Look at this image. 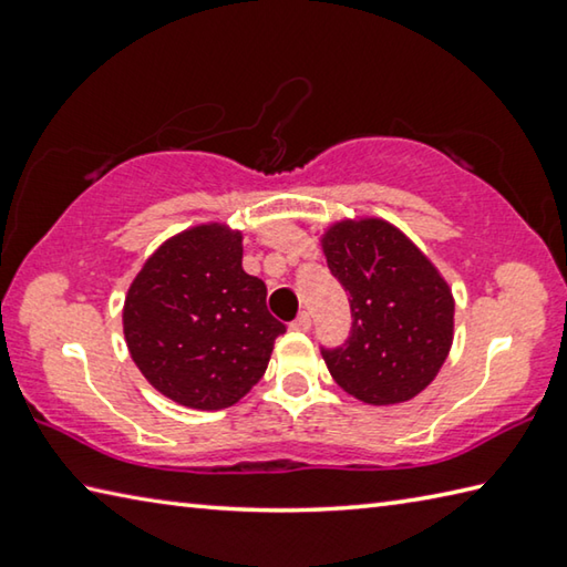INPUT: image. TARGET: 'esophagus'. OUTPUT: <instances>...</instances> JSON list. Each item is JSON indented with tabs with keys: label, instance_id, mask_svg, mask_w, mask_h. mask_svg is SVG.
I'll return each mask as SVG.
<instances>
[{
	"label": "esophagus",
	"instance_id": "esophagus-1",
	"mask_svg": "<svg viewBox=\"0 0 567 567\" xmlns=\"http://www.w3.org/2000/svg\"><path fill=\"white\" fill-rule=\"evenodd\" d=\"M312 328V320H310V315L307 312H300L297 315V318L290 322V330H297V332H307Z\"/></svg>",
	"mask_w": 567,
	"mask_h": 567
}]
</instances>
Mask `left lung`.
<instances>
[{"mask_svg":"<svg viewBox=\"0 0 567 567\" xmlns=\"http://www.w3.org/2000/svg\"><path fill=\"white\" fill-rule=\"evenodd\" d=\"M322 252L352 312L342 348H322L330 375L368 405L412 400L435 380L453 344L455 300L443 275L378 217L334 223Z\"/></svg>","mask_w":567,"mask_h":567,"instance_id":"obj_1","label":"left lung"}]
</instances>
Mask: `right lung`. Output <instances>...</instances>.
Here are the masks:
<instances>
[{
    "mask_svg": "<svg viewBox=\"0 0 567 567\" xmlns=\"http://www.w3.org/2000/svg\"><path fill=\"white\" fill-rule=\"evenodd\" d=\"M265 300V282L243 270V233L197 225L159 245L132 280L124 340L162 395L223 410L260 382L285 332Z\"/></svg>",
    "mask_w": 567,
    "mask_h": 567,
    "instance_id": "1",
    "label": "right lung"
}]
</instances>
